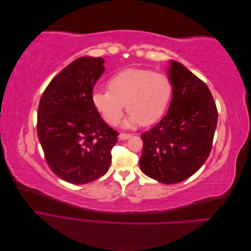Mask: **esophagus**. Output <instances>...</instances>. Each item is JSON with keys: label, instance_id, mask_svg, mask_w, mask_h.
<instances>
[{"label": "esophagus", "instance_id": "34e87169", "mask_svg": "<svg viewBox=\"0 0 251 251\" xmlns=\"http://www.w3.org/2000/svg\"><path fill=\"white\" fill-rule=\"evenodd\" d=\"M131 137H132V134L120 133V135H119V138H120L121 140H126V139H128V138H131Z\"/></svg>", "mask_w": 251, "mask_h": 251}]
</instances>
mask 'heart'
<instances>
[{
    "label": "heart",
    "mask_w": 251,
    "mask_h": 251,
    "mask_svg": "<svg viewBox=\"0 0 251 251\" xmlns=\"http://www.w3.org/2000/svg\"><path fill=\"white\" fill-rule=\"evenodd\" d=\"M173 82L168 75L151 69H126L112 76L108 90L92 94L95 109L111 126H116L126 104L130 113L126 126H150L160 118L173 96Z\"/></svg>",
    "instance_id": "heart-1"
}]
</instances>
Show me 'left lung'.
<instances>
[{
	"instance_id": "left-lung-1",
	"label": "left lung",
	"mask_w": 251,
	"mask_h": 251,
	"mask_svg": "<svg viewBox=\"0 0 251 251\" xmlns=\"http://www.w3.org/2000/svg\"><path fill=\"white\" fill-rule=\"evenodd\" d=\"M173 98L166 115L143 141L141 171L164 184L189 178L206 161L218 123L217 105L208 87L178 62H171Z\"/></svg>"
}]
</instances>
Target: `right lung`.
<instances>
[{
  "mask_svg": "<svg viewBox=\"0 0 251 251\" xmlns=\"http://www.w3.org/2000/svg\"><path fill=\"white\" fill-rule=\"evenodd\" d=\"M101 57H79L53 78L37 111V135L49 168L63 180L86 184L108 172L118 132L92 101L102 72Z\"/></svg>",
  "mask_w": 251,
  "mask_h": 251,
  "instance_id": "right-lung-1",
  "label": "right lung"
}]
</instances>
